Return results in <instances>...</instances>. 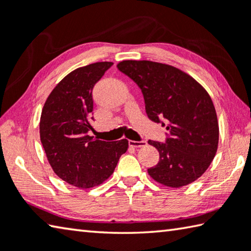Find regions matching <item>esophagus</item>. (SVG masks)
Returning <instances> with one entry per match:
<instances>
[{
  "label": "esophagus",
  "mask_w": 251,
  "mask_h": 251,
  "mask_svg": "<svg viewBox=\"0 0 251 251\" xmlns=\"http://www.w3.org/2000/svg\"><path fill=\"white\" fill-rule=\"evenodd\" d=\"M128 144H129V146H131V147H135V148H139V147H144V146H146L147 145V143H146V141H139V142H136V141H129L128 142Z\"/></svg>",
  "instance_id": "1"
}]
</instances>
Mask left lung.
I'll return each instance as SVG.
<instances>
[{
	"label": "left lung",
	"instance_id": "obj_1",
	"mask_svg": "<svg viewBox=\"0 0 251 251\" xmlns=\"http://www.w3.org/2000/svg\"><path fill=\"white\" fill-rule=\"evenodd\" d=\"M117 69L142 90L148 118L168 130L165 144L148 141L159 151L150 176L173 188L198 179L214 159L219 139L217 114L207 91L185 72L163 63L123 61Z\"/></svg>",
	"mask_w": 251,
	"mask_h": 251
}]
</instances>
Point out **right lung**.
Returning a JSON list of instances; mask_svg holds the SVG:
<instances>
[{
	"label": "right lung",
	"instance_id": "right-lung-1",
	"mask_svg": "<svg viewBox=\"0 0 251 251\" xmlns=\"http://www.w3.org/2000/svg\"><path fill=\"white\" fill-rule=\"evenodd\" d=\"M112 62H97L71 72L50 92L42 109L40 137L54 173L70 185L88 189L114 173L128 141L104 142L92 129L93 87Z\"/></svg>",
	"mask_w": 251,
	"mask_h": 251
}]
</instances>
